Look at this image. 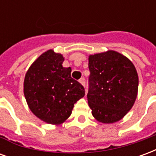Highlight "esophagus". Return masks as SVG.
<instances>
[{"label": "esophagus", "mask_w": 156, "mask_h": 156, "mask_svg": "<svg viewBox=\"0 0 156 156\" xmlns=\"http://www.w3.org/2000/svg\"><path fill=\"white\" fill-rule=\"evenodd\" d=\"M79 83H81L83 87H85V79L84 78H81L80 79H79Z\"/></svg>", "instance_id": "34e87169"}]
</instances>
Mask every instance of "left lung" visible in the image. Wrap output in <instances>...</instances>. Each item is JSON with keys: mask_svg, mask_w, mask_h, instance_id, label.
<instances>
[{"mask_svg": "<svg viewBox=\"0 0 156 156\" xmlns=\"http://www.w3.org/2000/svg\"><path fill=\"white\" fill-rule=\"evenodd\" d=\"M88 103L96 120L118 122L133 107L137 98L139 77L133 62L113 50L89 55Z\"/></svg>", "mask_w": 156, "mask_h": 156, "instance_id": "obj_1", "label": "left lung"}]
</instances>
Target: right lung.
<instances>
[{
	"instance_id": "add662e5",
	"label": "right lung",
	"mask_w": 156,
	"mask_h": 156,
	"mask_svg": "<svg viewBox=\"0 0 156 156\" xmlns=\"http://www.w3.org/2000/svg\"><path fill=\"white\" fill-rule=\"evenodd\" d=\"M63 56L52 49L40 55L25 75L23 92L30 110L50 124H62L76 102L85 95L83 87L62 67Z\"/></svg>"
}]
</instances>
